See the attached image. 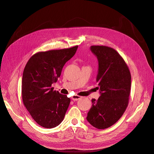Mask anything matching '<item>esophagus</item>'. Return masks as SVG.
Segmentation results:
<instances>
[{
	"mask_svg": "<svg viewBox=\"0 0 154 154\" xmlns=\"http://www.w3.org/2000/svg\"><path fill=\"white\" fill-rule=\"evenodd\" d=\"M81 98V97L76 95H75L72 97V99L73 100V101H76V100H78L79 99H80Z\"/></svg>",
	"mask_w": 154,
	"mask_h": 154,
	"instance_id": "esophagus-1",
	"label": "esophagus"
}]
</instances>
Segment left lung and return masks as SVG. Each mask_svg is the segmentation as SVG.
<instances>
[{
	"mask_svg": "<svg viewBox=\"0 0 154 154\" xmlns=\"http://www.w3.org/2000/svg\"><path fill=\"white\" fill-rule=\"evenodd\" d=\"M90 49L98 60L96 82L100 97L92 99L86 119L95 128L105 129L119 119L128 106L131 75L123 59L113 48L91 46Z\"/></svg>",
	"mask_w": 154,
	"mask_h": 154,
	"instance_id": "8db88e82",
	"label": "left lung"
}]
</instances>
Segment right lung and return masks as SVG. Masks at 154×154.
I'll return each instance as SVG.
<instances>
[{"label": "right lung", "instance_id": "obj_1", "mask_svg": "<svg viewBox=\"0 0 154 154\" xmlns=\"http://www.w3.org/2000/svg\"><path fill=\"white\" fill-rule=\"evenodd\" d=\"M78 46L38 52L26 64L22 80V97L31 116L46 128L59 125L64 119L70 99L54 90L51 85L60 77L65 63Z\"/></svg>", "mask_w": 154, "mask_h": 154}]
</instances>
